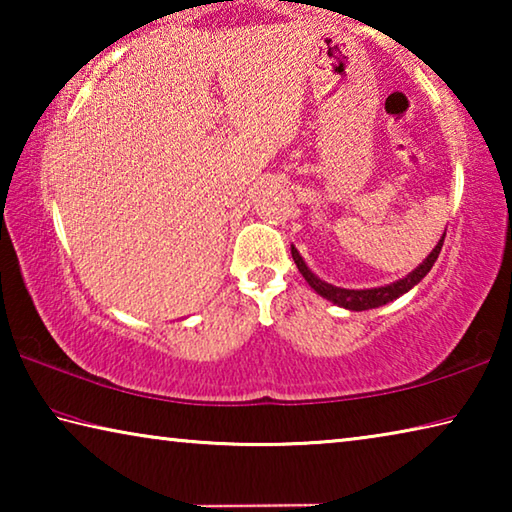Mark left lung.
<instances>
[{
	"mask_svg": "<svg viewBox=\"0 0 512 512\" xmlns=\"http://www.w3.org/2000/svg\"><path fill=\"white\" fill-rule=\"evenodd\" d=\"M445 235H447V228L443 232V237L436 244V248L431 250L427 255V259L411 271L402 280H397L393 284H386V287H377V289H363V291H354V289H339V287H332V284H327L323 280H318V277L309 271L307 264L302 262V257L298 255V250L291 246V255H293V262H296L298 271L305 277L307 284L311 289H314L318 296H323L325 300L334 302V305H339L343 309H350V311H366V309H377L381 305H388V302L397 300L400 296H404L406 291H411L415 284H418L424 275L431 271V266L436 264V259L440 255V250H443L445 244Z\"/></svg>",
	"mask_w": 512,
	"mask_h": 512,
	"instance_id": "8db88e82",
	"label": "left lung"
}]
</instances>
